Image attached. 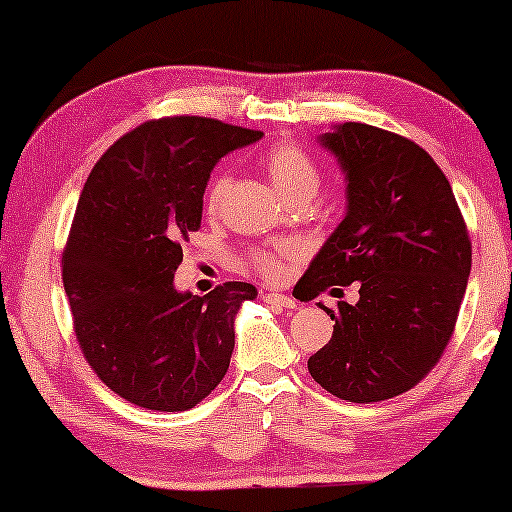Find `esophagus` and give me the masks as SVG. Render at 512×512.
<instances>
[{
    "instance_id": "1",
    "label": "esophagus",
    "mask_w": 512,
    "mask_h": 512,
    "mask_svg": "<svg viewBox=\"0 0 512 512\" xmlns=\"http://www.w3.org/2000/svg\"><path fill=\"white\" fill-rule=\"evenodd\" d=\"M261 298L265 300V303L270 305H277V307H284V310H296L298 303L289 296H284V293H275V291H263Z\"/></svg>"
}]
</instances>
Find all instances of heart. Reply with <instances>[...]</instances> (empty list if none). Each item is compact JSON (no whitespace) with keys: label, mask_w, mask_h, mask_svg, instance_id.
I'll return each mask as SVG.
<instances>
[{"label":"heart","mask_w":512,"mask_h":512,"mask_svg":"<svg viewBox=\"0 0 512 512\" xmlns=\"http://www.w3.org/2000/svg\"><path fill=\"white\" fill-rule=\"evenodd\" d=\"M263 167L277 186V191L286 200L296 198H312L317 193L321 172L317 160H314L305 149L296 144H277L263 156ZM230 179L226 174H216L212 184L207 188L205 207L209 214L219 212L223 198H226ZM300 254L298 244L279 242L270 247H254L247 251V265L256 272L258 277L268 279V282H279L284 275V265L293 261Z\"/></svg>","instance_id":"1"}]
</instances>
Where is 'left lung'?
<instances>
[{
    "instance_id": "left-lung-1",
    "label": "left lung",
    "mask_w": 512,
    "mask_h": 512,
    "mask_svg": "<svg viewBox=\"0 0 512 512\" xmlns=\"http://www.w3.org/2000/svg\"><path fill=\"white\" fill-rule=\"evenodd\" d=\"M347 174V216L300 279L307 296L356 282L310 375L349 403L415 387L443 356L471 275V237L450 181L422 146L366 123L321 135ZM321 305V303H319Z\"/></svg>"
}]
</instances>
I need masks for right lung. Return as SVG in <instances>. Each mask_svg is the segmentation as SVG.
<instances>
[{
    "mask_svg": "<svg viewBox=\"0 0 512 512\" xmlns=\"http://www.w3.org/2000/svg\"><path fill=\"white\" fill-rule=\"evenodd\" d=\"M261 130L205 116L137 125L97 160L62 249V284L83 359L125 401L191 410L228 373L247 282L179 293L181 244L200 230L212 167Z\"/></svg>",
    "mask_w": 512,
    "mask_h": 512,
    "instance_id": "add662e5",
    "label": "right lung"
}]
</instances>
